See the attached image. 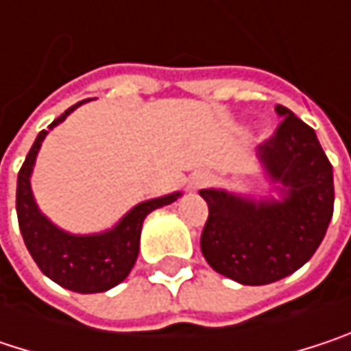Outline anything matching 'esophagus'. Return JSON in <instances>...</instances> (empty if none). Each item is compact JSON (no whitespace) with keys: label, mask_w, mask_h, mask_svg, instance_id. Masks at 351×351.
<instances>
[{"label":"esophagus","mask_w":351,"mask_h":351,"mask_svg":"<svg viewBox=\"0 0 351 351\" xmlns=\"http://www.w3.org/2000/svg\"><path fill=\"white\" fill-rule=\"evenodd\" d=\"M209 182V178L207 175H203V173H199V175H195L191 178V189L193 191H197V189H201V186H205Z\"/></svg>","instance_id":"34e87169"}]
</instances>
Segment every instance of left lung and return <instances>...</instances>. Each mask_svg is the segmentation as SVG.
I'll return each mask as SVG.
<instances>
[{
	"label": "left lung",
	"instance_id": "1",
	"mask_svg": "<svg viewBox=\"0 0 351 351\" xmlns=\"http://www.w3.org/2000/svg\"><path fill=\"white\" fill-rule=\"evenodd\" d=\"M258 146L266 176L280 184V201H254L221 189H203L209 205L201 252L209 266L240 282L270 285L299 270L325 238L333 215V169L315 130L291 109Z\"/></svg>",
	"mask_w": 351,
	"mask_h": 351
}]
</instances>
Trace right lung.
<instances>
[{
	"label": "right lung",
	"mask_w": 351,
	"mask_h": 351,
	"mask_svg": "<svg viewBox=\"0 0 351 351\" xmlns=\"http://www.w3.org/2000/svg\"><path fill=\"white\" fill-rule=\"evenodd\" d=\"M85 104L79 101L69 107L60 117H56L48 128L52 130L66 115ZM48 130H42L36 136L20 173H18V191H16V211L18 223L38 268L56 285L75 291V293H104L119 285L136 264L140 250V232L148 213L158 207L171 205L180 197V193L165 195L158 199H150L138 203L130 213L121 217V221L104 234L93 236H73L56 228L46 215L40 213L30 186V175L34 169L36 154L40 150L42 140Z\"/></svg>",
	"instance_id": "1"
}]
</instances>
